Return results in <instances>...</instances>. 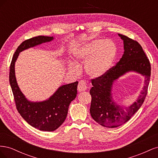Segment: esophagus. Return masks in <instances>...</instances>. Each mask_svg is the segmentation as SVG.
Listing matches in <instances>:
<instances>
[{
	"label": "esophagus",
	"instance_id": "esophagus-1",
	"mask_svg": "<svg viewBox=\"0 0 158 158\" xmlns=\"http://www.w3.org/2000/svg\"><path fill=\"white\" fill-rule=\"evenodd\" d=\"M88 88L87 87V84L86 83H85V81L84 80H80L79 83H78V90L79 92H84V91L86 90Z\"/></svg>",
	"mask_w": 158,
	"mask_h": 158
}]
</instances>
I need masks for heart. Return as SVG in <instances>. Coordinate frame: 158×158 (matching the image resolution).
<instances>
[{
    "label": "heart",
    "instance_id": "heart-1",
    "mask_svg": "<svg viewBox=\"0 0 158 158\" xmlns=\"http://www.w3.org/2000/svg\"><path fill=\"white\" fill-rule=\"evenodd\" d=\"M117 53L115 43L111 40H95L76 49L74 55L80 63L85 64V71L93 78L106 74L111 67ZM70 63L69 68H75Z\"/></svg>",
    "mask_w": 158,
    "mask_h": 158
}]
</instances>
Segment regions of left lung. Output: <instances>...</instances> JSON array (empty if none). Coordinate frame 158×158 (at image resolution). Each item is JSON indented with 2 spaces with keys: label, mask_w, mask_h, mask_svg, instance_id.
<instances>
[{
  "label": "left lung",
  "mask_w": 158,
  "mask_h": 158,
  "mask_svg": "<svg viewBox=\"0 0 158 158\" xmlns=\"http://www.w3.org/2000/svg\"><path fill=\"white\" fill-rule=\"evenodd\" d=\"M118 35L123 40L125 51L122 58L106 74L92 80L93 87L89 91L92 96L89 109L91 116L99 125L108 128L123 125L140 108L146 97L151 75L150 61L141 45L126 35L119 33ZM131 71L145 76V85L136 102L123 108L113 100L112 86L114 81Z\"/></svg>",
  "instance_id": "1"
}]
</instances>
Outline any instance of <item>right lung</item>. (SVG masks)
<instances>
[{"mask_svg":"<svg viewBox=\"0 0 158 158\" xmlns=\"http://www.w3.org/2000/svg\"><path fill=\"white\" fill-rule=\"evenodd\" d=\"M52 40L53 37L40 35L23 41L14 52L9 74L10 84L18 113L33 127L48 132L55 131L65 121L69 105L76 97L78 82L62 85L45 101L32 102L28 101L18 87L14 65L20 52Z\"/></svg>","mask_w":158,"mask_h":158,"instance_id":"obj_1","label":"right lung"}]
</instances>
